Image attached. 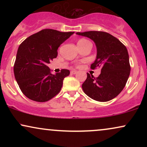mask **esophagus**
<instances>
[{"label": "esophagus", "mask_w": 147, "mask_h": 147, "mask_svg": "<svg viewBox=\"0 0 147 147\" xmlns=\"http://www.w3.org/2000/svg\"><path fill=\"white\" fill-rule=\"evenodd\" d=\"M77 70H71V71H70V73L72 74V75H75V74L77 73Z\"/></svg>", "instance_id": "1"}]
</instances>
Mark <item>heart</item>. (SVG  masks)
I'll return each instance as SVG.
<instances>
[{
	"instance_id": "heart-1",
	"label": "heart",
	"mask_w": 147,
	"mask_h": 147,
	"mask_svg": "<svg viewBox=\"0 0 147 147\" xmlns=\"http://www.w3.org/2000/svg\"><path fill=\"white\" fill-rule=\"evenodd\" d=\"M86 41H87V40L84 39V38H82V39H79V41H77V45L82 44V43H84V42H86Z\"/></svg>"
}]
</instances>
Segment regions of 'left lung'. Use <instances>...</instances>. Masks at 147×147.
I'll return each instance as SVG.
<instances>
[{
	"label": "left lung",
	"instance_id": "left-lung-1",
	"mask_svg": "<svg viewBox=\"0 0 147 147\" xmlns=\"http://www.w3.org/2000/svg\"><path fill=\"white\" fill-rule=\"evenodd\" d=\"M76 34L88 37L95 43L97 57L90 68L101 69L97 78L87 73V79L82 84L84 92L98 102L111 100L122 92L129 79L131 66L127 49L119 40L105 32Z\"/></svg>",
	"mask_w": 147,
	"mask_h": 147
}]
</instances>
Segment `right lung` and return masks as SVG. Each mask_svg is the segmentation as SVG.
<instances>
[{
	"instance_id": "1",
	"label": "right lung",
	"mask_w": 147,
	"mask_h": 147,
	"mask_svg": "<svg viewBox=\"0 0 147 147\" xmlns=\"http://www.w3.org/2000/svg\"><path fill=\"white\" fill-rule=\"evenodd\" d=\"M73 34L45 29L31 35L19 45L14 72L20 89L28 98L45 102L60 92L70 71L62 69L53 75L47 65L57 57L61 44Z\"/></svg>"
}]
</instances>
